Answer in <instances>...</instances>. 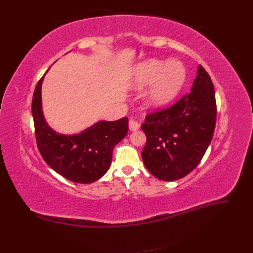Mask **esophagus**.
<instances>
[{
  "mask_svg": "<svg viewBox=\"0 0 253 253\" xmlns=\"http://www.w3.org/2000/svg\"><path fill=\"white\" fill-rule=\"evenodd\" d=\"M128 127H129V129H131L132 132H136V131H138V129H139L140 125L137 121L131 119V120L128 121Z\"/></svg>",
  "mask_w": 253,
  "mask_h": 253,
  "instance_id": "34e87169",
  "label": "esophagus"
}]
</instances>
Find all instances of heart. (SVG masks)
I'll return each mask as SVG.
<instances>
[{
  "label": "heart",
  "mask_w": 253,
  "mask_h": 253,
  "mask_svg": "<svg viewBox=\"0 0 253 253\" xmlns=\"http://www.w3.org/2000/svg\"><path fill=\"white\" fill-rule=\"evenodd\" d=\"M185 81L186 68L178 61L150 59L135 67L132 86L139 90L153 82L145 104L151 109H162L178 96Z\"/></svg>",
  "instance_id": "b5f03b06"
}]
</instances>
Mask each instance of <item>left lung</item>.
<instances>
[{"label":"left lung","instance_id":"obj_1","mask_svg":"<svg viewBox=\"0 0 253 253\" xmlns=\"http://www.w3.org/2000/svg\"><path fill=\"white\" fill-rule=\"evenodd\" d=\"M216 124L215 91L210 76L198 65L190 93L171 108L149 114L141 125L147 136L142 160L154 177L173 181L200 164Z\"/></svg>","mask_w":253,"mask_h":253}]
</instances>
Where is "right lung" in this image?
Returning a JSON list of instances; mask_svg holds the SVG:
<instances>
[{
  "label": "right lung",
  "mask_w": 253,
  "mask_h": 253,
  "mask_svg": "<svg viewBox=\"0 0 253 253\" xmlns=\"http://www.w3.org/2000/svg\"><path fill=\"white\" fill-rule=\"evenodd\" d=\"M46 73L37 83L32 103L38 149L51 169L68 180L91 183L100 179L111 166L114 147L127 134V117L100 120L78 134L57 133L48 126L42 108L41 90Z\"/></svg>",
  "instance_id": "add662e5"
}]
</instances>
